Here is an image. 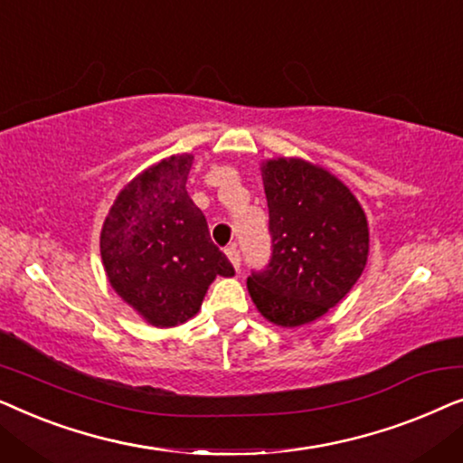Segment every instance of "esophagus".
<instances>
[{
  "label": "esophagus",
  "instance_id": "obj_1",
  "mask_svg": "<svg viewBox=\"0 0 463 463\" xmlns=\"http://www.w3.org/2000/svg\"><path fill=\"white\" fill-rule=\"evenodd\" d=\"M225 255L227 259H230V263L233 265V268H240V250L236 249V246H227L225 249Z\"/></svg>",
  "mask_w": 463,
  "mask_h": 463
}]
</instances>
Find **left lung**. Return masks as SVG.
Listing matches in <instances>:
<instances>
[{"instance_id": "8db88e82", "label": "left lung", "mask_w": 463, "mask_h": 463, "mask_svg": "<svg viewBox=\"0 0 463 463\" xmlns=\"http://www.w3.org/2000/svg\"><path fill=\"white\" fill-rule=\"evenodd\" d=\"M271 261L246 282L259 314L297 328L350 293L369 259V221L344 181L301 157L261 162Z\"/></svg>"}]
</instances>
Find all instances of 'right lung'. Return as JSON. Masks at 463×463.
I'll return each mask as SVG.
<instances>
[{
    "mask_svg": "<svg viewBox=\"0 0 463 463\" xmlns=\"http://www.w3.org/2000/svg\"><path fill=\"white\" fill-rule=\"evenodd\" d=\"M192 164V154H176L145 168L119 189L100 230L111 288L157 328L194 318L214 278L233 276L187 195Z\"/></svg>",
    "mask_w": 463,
    "mask_h": 463,
    "instance_id": "obj_1",
    "label": "right lung"
}]
</instances>
